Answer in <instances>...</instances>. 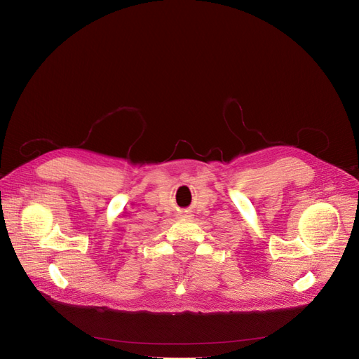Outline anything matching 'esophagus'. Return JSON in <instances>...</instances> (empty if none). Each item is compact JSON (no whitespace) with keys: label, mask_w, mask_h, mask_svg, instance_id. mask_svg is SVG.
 <instances>
[{"label":"esophagus","mask_w":359,"mask_h":359,"mask_svg":"<svg viewBox=\"0 0 359 359\" xmlns=\"http://www.w3.org/2000/svg\"><path fill=\"white\" fill-rule=\"evenodd\" d=\"M180 217H189V213H188V212H182V213H180Z\"/></svg>","instance_id":"34e87169"}]
</instances>
